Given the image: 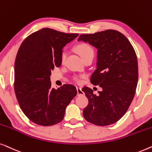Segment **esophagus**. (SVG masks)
I'll return each mask as SVG.
<instances>
[{
	"mask_svg": "<svg viewBox=\"0 0 152 152\" xmlns=\"http://www.w3.org/2000/svg\"><path fill=\"white\" fill-rule=\"evenodd\" d=\"M76 90H77V94L78 95H84L85 94L83 91H82V89L80 87H76Z\"/></svg>",
	"mask_w": 152,
	"mask_h": 152,
	"instance_id": "34e87169",
	"label": "esophagus"
}]
</instances>
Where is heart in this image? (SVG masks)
I'll use <instances>...</instances> for the list:
<instances>
[{
  "instance_id": "1",
  "label": "heart",
  "mask_w": 152,
  "mask_h": 152,
  "mask_svg": "<svg viewBox=\"0 0 152 152\" xmlns=\"http://www.w3.org/2000/svg\"><path fill=\"white\" fill-rule=\"evenodd\" d=\"M76 50L77 52L82 58H85L89 56L93 55L94 54V50L92 47H91L90 45L88 43H86V42H81V43H79L78 45H77L76 46ZM67 52H66L65 50H63L61 53V62L62 64H63L65 63L66 58H67ZM74 80L76 81L77 83H80L81 81L80 77L79 76H75L74 77Z\"/></svg>"
}]
</instances>
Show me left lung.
Here are the masks:
<instances>
[{
    "instance_id": "left-lung-1",
    "label": "left lung",
    "mask_w": 152,
    "mask_h": 152,
    "mask_svg": "<svg viewBox=\"0 0 152 152\" xmlns=\"http://www.w3.org/2000/svg\"><path fill=\"white\" fill-rule=\"evenodd\" d=\"M78 40L97 48V68L90 81L102 89L96 96L91 88L83 87L89 100L83 116L94 125H112L125 115L135 95L138 79L135 50L125 36L114 29L81 34Z\"/></svg>"
}]
</instances>
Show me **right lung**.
<instances>
[{
	"instance_id": "obj_1",
	"label": "right lung",
	"mask_w": 152,
	"mask_h": 152,
	"mask_svg": "<svg viewBox=\"0 0 152 152\" xmlns=\"http://www.w3.org/2000/svg\"><path fill=\"white\" fill-rule=\"evenodd\" d=\"M78 36L50 28L31 34L23 40L14 65V91L19 106L33 123L51 126L60 123L77 94L75 86L52 87L51 71L61 65L62 49Z\"/></svg>"
}]
</instances>
